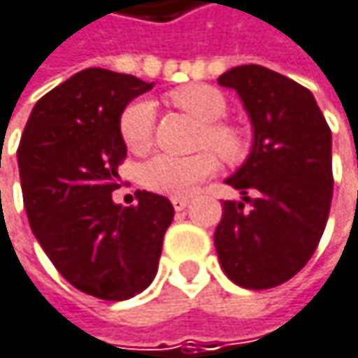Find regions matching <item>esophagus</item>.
Masks as SVG:
<instances>
[{"mask_svg":"<svg viewBox=\"0 0 358 358\" xmlns=\"http://www.w3.org/2000/svg\"><path fill=\"white\" fill-rule=\"evenodd\" d=\"M188 202H190V200L184 199V196H174V199H172V204H174L176 210H184V208L188 206Z\"/></svg>","mask_w":358,"mask_h":358,"instance_id":"obj_1","label":"esophagus"}]
</instances>
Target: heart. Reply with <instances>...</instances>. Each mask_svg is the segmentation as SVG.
Returning <instances> with one entry per match:
<instances>
[{
  "mask_svg": "<svg viewBox=\"0 0 358 358\" xmlns=\"http://www.w3.org/2000/svg\"><path fill=\"white\" fill-rule=\"evenodd\" d=\"M170 101L184 113L194 117L202 125L200 145L213 148L224 162H239L247 154V136L239 125L221 121L227 111V99L221 91L208 85H186L170 93ZM156 111L148 99L129 103L119 117V131L123 143L134 152L143 154L154 139ZM217 170V158L210 152L176 158L158 154L141 166V182L162 194H188L200 180Z\"/></svg>",
  "mask_w": 358,
  "mask_h": 358,
  "instance_id": "b5f03b06",
  "label": "heart"
}]
</instances>
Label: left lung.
Returning <instances> with one entry per match:
<instances>
[{
    "label": "left lung",
    "instance_id": "1",
    "mask_svg": "<svg viewBox=\"0 0 358 358\" xmlns=\"http://www.w3.org/2000/svg\"><path fill=\"white\" fill-rule=\"evenodd\" d=\"M249 115L253 145L229 178L215 247L222 271L247 289L294 278L324 233L332 200V134L314 95L284 74L243 64L219 76Z\"/></svg>",
    "mask_w": 358,
    "mask_h": 358
}]
</instances>
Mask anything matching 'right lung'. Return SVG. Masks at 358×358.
Listing matches in <instances>:
<instances>
[{
  "label": "right lung",
  "instance_id": "obj_1",
  "mask_svg": "<svg viewBox=\"0 0 358 358\" xmlns=\"http://www.w3.org/2000/svg\"><path fill=\"white\" fill-rule=\"evenodd\" d=\"M154 83L107 69L73 74L34 105L17 148L26 215L60 275L101 300H129L154 282L166 196L137 190L136 206L113 202L127 156L119 117Z\"/></svg>",
  "mask_w": 358,
  "mask_h": 358
}]
</instances>
